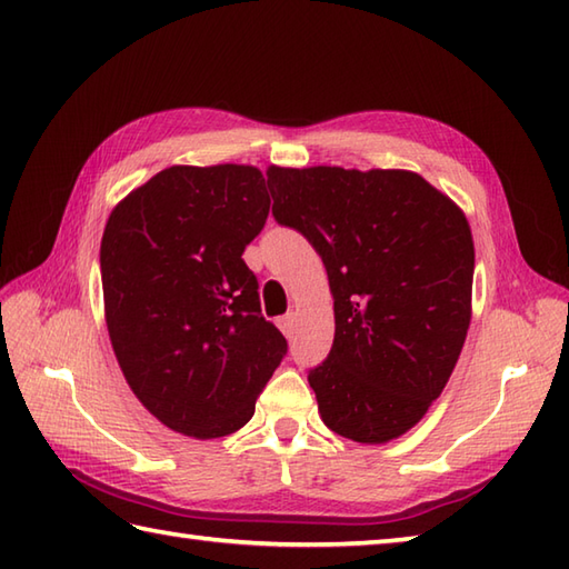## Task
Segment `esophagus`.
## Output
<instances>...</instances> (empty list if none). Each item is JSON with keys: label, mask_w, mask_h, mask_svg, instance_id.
Returning <instances> with one entry per match:
<instances>
[{"label": "esophagus", "mask_w": 569, "mask_h": 569, "mask_svg": "<svg viewBox=\"0 0 569 569\" xmlns=\"http://www.w3.org/2000/svg\"><path fill=\"white\" fill-rule=\"evenodd\" d=\"M293 325H296V316H293V312H288V316L278 318V328H281V332H283L286 337L293 335Z\"/></svg>", "instance_id": "esophagus-1"}]
</instances>
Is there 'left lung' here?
<instances>
[{
    "instance_id": "obj_1",
    "label": "left lung",
    "mask_w": 569,
    "mask_h": 569,
    "mask_svg": "<svg viewBox=\"0 0 569 569\" xmlns=\"http://www.w3.org/2000/svg\"><path fill=\"white\" fill-rule=\"evenodd\" d=\"M266 178L278 224L328 271L335 342L308 373L322 422L361 445L401 438L467 340L475 239L462 208L403 168L269 166Z\"/></svg>"
}]
</instances>
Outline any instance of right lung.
<instances>
[{"label": "right lung", "mask_w": 569, "mask_h": 569, "mask_svg": "<svg viewBox=\"0 0 569 569\" xmlns=\"http://www.w3.org/2000/svg\"><path fill=\"white\" fill-rule=\"evenodd\" d=\"M269 204L257 166H171L104 224V320L119 369L141 406L188 438L244 428L286 355L241 259Z\"/></svg>", "instance_id": "1"}]
</instances>
